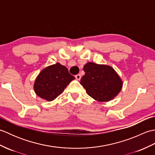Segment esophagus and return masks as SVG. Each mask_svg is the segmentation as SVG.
Masks as SVG:
<instances>
[{"mask_svg":"<svg viewBox=\"0 0 155 155\" xmlns=\"http://www.w3.org/2000/svg\"><path fill=\"white\" fill-rule=\"evenodd\" d=\"M75 78H76V79H77V80L79 81L81 78V75L80 74H77V75L75 76Z\"/></svg>","mask_w":155,"mask_h":155,"instance_id":"esophagus-1","label":"esophagus"}]
</instances>
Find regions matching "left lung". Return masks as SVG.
I'll use <instances>...</instances> for the list:
<instances>
[{
    "label": "left lung",
    "instance_id": "obj_1",
    "mask_svg": "<svg viewBox=\"0 0 155 155\" xmlns=\"http://www.w3.org/2000/svg\"><path fill=\"white\" fill-rule=\"evenodd\" d=\"M85 74L80 83L91 97L98 102H108L116 97L123 88V81L109 65L88 62L84 66Z\"/></svg>",
    "mask_w": 155,
    "mask_h": 155
}]
</instances>
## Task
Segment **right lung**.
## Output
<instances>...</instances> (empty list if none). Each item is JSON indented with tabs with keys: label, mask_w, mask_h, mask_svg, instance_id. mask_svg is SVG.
<instances>
[{
	"label": "right lung",
	"mask_w": 155,
	"mask_h": 155,
	"mask_svg": "<svg viewBox=\"0 0 155 155\" xmlns=\"http://www.w3.org/2000/svg\"><path fill=\"white\" fill-rule=\"evenodd\" d=\"M74 78V76L69 74L65 66L57 62L41 71L34 83V91L42 99L52 101L58 97Z\"/></svg>",
	"instance_id": "obj_1"
}]
</instances>
